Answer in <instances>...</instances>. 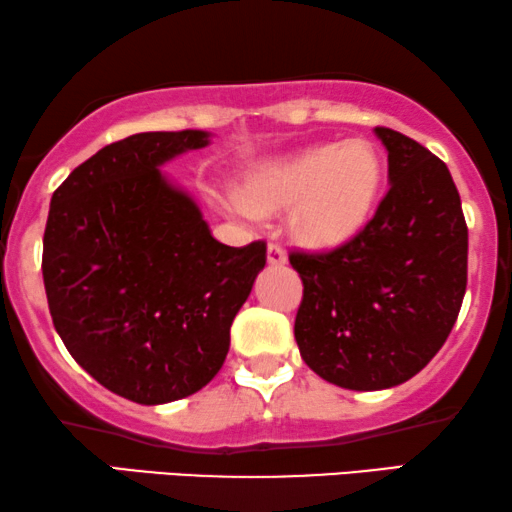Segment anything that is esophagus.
Returning <instances> with one entry per match:
<instances>
[{"mask_svg": "<svg viewBox=\"0 0 512 512\" xmlns=\"http://www.w3.org/2000/svg\"><path fill=\"white\" fill-rule=\"evenodd\" d=\"M267 262L274 264V267H281V264H286V262H288L286 250H283L278 243H269V248H267Z\"/></svg>", "mask_w": 512, "mask_h": 512, "instance_id": "obj_1", "label": "esophagus"}]
</instances>
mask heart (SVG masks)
<instances>
[{"mask_svg":"<svg viewBox=\"0 0 512 512\" xmlns=\"http://www.w3.org/2000/svg\"><path fill=\"white\" fill-rule=\"evenodd\" d=\"M385 167L373 144L347 139L267 163L231 191L226 205L245 219L290 210L288 229L309 250H333L371 222Z\"/></svg>","mask_w":512,"mask_h":512,"instance_id":"1","label":"heart"}]
</instances>
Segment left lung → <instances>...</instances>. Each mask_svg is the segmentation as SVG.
I'll return each instance as SVG.
<instances>
[{
    "mask_svg": "<svg viewBox=\"0 0 512 512\" xmlns=\"http://www.w3.org/2000/svg\"><path fill=\"white\" fill-rule=\"evenodd\" d=\"M387 189L371 222L328 252H290L302 278L295 340L304 364L345 390H387L423 371L461 312L468 226L437 155L375 127Z\"/></svg>",
    "mask_w": 512,
    "mask_h": 512,
    "instance_id": "obj_1",
    "label": "left lung"
}]
</instances>
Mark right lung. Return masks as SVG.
Masks as SVG:
<instances>
[{
    "instance_id": "1",
    "label": "right lung",
    "mask_w": 512,
    "mask_h": 512,
    "mask_svg": "<svg viewBox=\"0 0 512 512\" xmlns=\"http://www.w3.org/2000/svg\"><path fill=\"white\" fill-rule=\"evenodd\" d=\"M210 144L200 129L141 132L101 148L51 196L42 276L56 333L120 397H189L222 368L231 323L267 245L219 243L196 200L158 170Z\"/></svg>"
}]
</instances>
